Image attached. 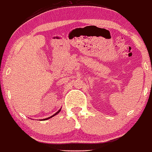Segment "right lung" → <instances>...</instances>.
<instances>
[{"mask_svg":"<svg viewBox=\"0 0 152 152\" xmlns=\"http://www.w3.org/2000/svg\"><path fill=\"white\" fill-rule=\"evenodd\" d=\"M61 108H60V109L58 110V111H57V112H56V113H54L53 114V115H51V116H50V117H48V118H45V119H43V120H44V121H45V120H48V119H50V118H52V117H53V116H55L56 115H57V114L58 113H59V112L60 111H61Z\"/></svg>","mask_w":152,"mask_h":152,"instance_id":"1","label":"right lung"}]
</instances>
